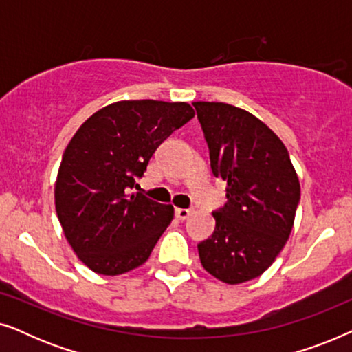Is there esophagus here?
<instances>
[{
    "instance_id": "34e87169",
    "label": "esophagus",
    "mask_w": 352,
    "mask_h": 352,
    "mask_svg": "<svg viewBox=\"0 0 352 352\" xmlns=\"http://www.w3.org/2000/svg\"><path fill=\"white\" fill-rule=\"evenodd\" d=\"M175 213H176V218L177 219L184 221V219H187L192 214V210L190 208H176Z\"/></svg>"
}]
</instances>
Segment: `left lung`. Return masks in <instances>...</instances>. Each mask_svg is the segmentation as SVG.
Here are the masks:
<instances>
[{"label": "left lung", "mask_w": 352, "mask_h": 352, "mask_svg": "<svg viewBox=\"0 0 352 352\" xmlns=\"http://www.w3.org/2000/svg\"><path fill=\"white\" fill-rule=\"evenodd\" d=\"M211 171L228 182L216 228L200 242L206 271L226 283L259 277L290 237L300 181L287 147L261 120L224 102H194Z\"/></svg>", "instance_id": "1"}]
</instances>
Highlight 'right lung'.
Instances as JSON below:
<instances>
[{
    "instance_id": "obj_1",
    "label": "right lung",
    "mask_w": 352,
    "mask_h": 352,
    "mask_svg": "<svg viewBox=\"0 0 352 352\" xmlns=\"http://www.w3.org/2000/svg\"><path fill=\"white\" fill-rule=\"evenodd\" d=\"M194 115L186 102L122 100L96 112L72 138L56 181V211L91 271L118 276L151 256L175 210L131 189L158 146Z\"/></svg>"
}]
</instances>
